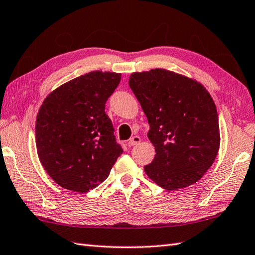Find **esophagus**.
Instances as JSON below:
<instances>
[{
	"label": "esophagus",
	"instance_id": "esophagus-1",
	"mask_svg": "<svg viewBox=\"0 0 255 255\" xmlns=\"http://www.w3.org/2000/svg\"><path fill=\"white\" fill-rule=\"evenodd\" d=\"M140 142V137L138 136V135H135V136H133L132 138H129L128 139V145L131 147V146H134V145H136V144H138Z\"/></svg>",
	"mask_w": 255,
	"mask_h": 255
}]
</instances>
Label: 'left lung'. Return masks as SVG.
Listing matches in <instances>:
<instances>
[{
	"label": "left lung",
	"instance_id": "8db88e82",
	"mask_svg": "<svg viewBox=\"0 0 255 255\" xmlns=\"http://www.w3.org/2000/svg\"><path fill=\"white\" fill-rule=\"evenodd\" d=\"M128 84L148 121L147 137L156 151L145 173L169 191L197 182L220 145L217 109L207 89L165 69L134 72Z\"/></svg>",
	"mask_w": 255,
	"mask_h": 255
}]
</instances>
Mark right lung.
Returning <instances> with one entry per match:
<instances>
[{"label":"right lung","mask_w":255,"mask_h":255,"mask_svg":"<svg viewBox=\"0 0 255 255\" xmlns=\"http://www.w3.org/2000/svg\"><path fill=\"white\" fill-rule=\"evenodd\" d=\"M120 81V73L89 72L43 100L36 120L37 152L44 170L62 188L78 193L95 189L123 152L105 111Z\"/></svg>","instance_id":"right-lung-1"}]
</instances>
